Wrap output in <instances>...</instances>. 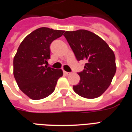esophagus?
I'll return each instance as SVG.
<instances>
[{"instance_id": "obj_1", "label": "esophagus", "mask_w": 132, "mask_h": 132, "mask_svg": "<svg viewBox=\"0 0 132 132\" xmlns=\"http://www.w3.org/2000/svg\"><path fill=\"white\" fill-rule=\"evenodd\" d=\"M64 73L65 75H70V72H66V71H64Z\"/></svg>"}]
</instances>
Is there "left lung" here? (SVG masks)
<instances>
[{"label":"left lung","instance_id":"left-lung-1","mask_svg":"<svg viewBox=\"0 0 132 132\" xmlns=\"http://www.w3.org/2000/svg\"><path fill=\"white\" fill-rule=\"evenodd\" d=\"M64 36L77 61L86 62L84 70L78 72L80 81L73 86V90L84 98L100 96L110 86L116 73L114 52L99 36L87 30L66 31Z\"/></svg>","mask_w":132,"mask_h":132}]
</instances>
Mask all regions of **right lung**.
<instances>
[{
  "instance_id": "obj_1",
  "label": "right lung",
  "mask_w": 132,
  "mask_h": 132,
  "mask_svg": "<svg viewBox=\"0 0 132 132\" xmlns=\"http://www.w3.org/2000/svg\"><path fill=\"white\" fill-rule=\"evenodd\" d=\"M64 31L41 27L29 34L20 44L13 58V75L20 89L29 98L39 100L52 94L61 69L47 66L50 45Z\"/></svg>"
}]
</instances>
